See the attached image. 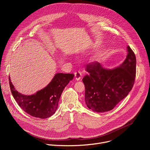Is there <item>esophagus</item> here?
Segmentation results:
<instances>
[{
    "label": "esophagus",
    "mask_w": 150,
    "mask_h": 150,
    "mask_svg": "<svg viewBox=\"0 0 150 150\" xmlns=\"http://www.w3.org/2000/svg\"><path fill=\"white\" fill-rule=\"evenodd\" d=\"M75 76L76 80L79 81L82 78V73L80 71H77L75 73Z\"/></svg>",
    "instance_id": "34e87169"
}]
</instances>
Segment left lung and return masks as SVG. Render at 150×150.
Returning a JSON list of instances; mask_svg holds the SVG:
<instances>
[{
    "label": "left lung",
    "mask_w": 150,
    "mask_h": 150,
    "mask_svg": "<svg viewBox=\"0 0 150 150\" xmlns=\"http://www.w3.org/2000/svg\"><path fill=\"white\" fill-rule=\"evenodd\" d=\"M127 54L120 65L106 69L98 62L87 66L88 75L84 83L85 103L91 110L103 113L112 110L132 90L136 75V57L129 46Z\"/></svg>",
    "instance_id": "left-lung-1"
}]
</instances>
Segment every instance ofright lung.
Masks as SVG:
<instances>
[{
  "label": "right lung",
  "instance_id": "right-lung-1",
  "mask_svg": "<svg viewBox=\"0 0 150 150\" xmlns=\"http://www.w3.org/2000/svg\"><path fill=\"white\" fill-rule=\"evenodd\" d=\"M71 74H56L46 87L32 95H24L16 91L9 77L12 94L20 108L30 115L41 119L52 116L56 111L61 94L70 81Z\"/></svg>",
  "mask_w": 150,
  "mask_h": 150
}]
</instances>
